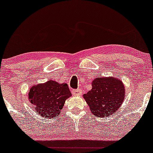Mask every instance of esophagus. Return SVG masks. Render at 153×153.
Wrapping results in <instances>:
<instances>
[{
  "mask_svg": "<svg viewBox=\"0 0 153 153\" xmlns=\"http://www.w3.org/2000/svg\"><path fill=\"white\" fill-rule=\"evenodd\" d=\"M72 95H74L75 96H78V95H81V94H82V91L79 89H73V90L72 91Z\"/></svg>",
  "mask_w": 153,
  "mask_h": 153,
  "instance_id": "1",
  "label": "esophagus"
}]
</instances>
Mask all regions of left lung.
<instances>
[{
    "label": "left lung",
    "mask_w": 153,
    "mask_h": 153,
    "mask_svg": "<svg viewBox=\"0 0 153 153\" xmlns=\"http://www.w3.org/2000/svg\"><path fill=\"white\" fill-rule=\"evenodd\" d=\"M83 97L95 116L105 118L121 107L124 101L125 86L118 78H96L92 81V89Z\"/></svg>",
    "instance_id": "obj_1"
}]
</instances>
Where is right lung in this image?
Returning <instances> with one entry per match:
<instances>
[{"label": "right lung", "instance_id": "right-lung-1", "mask_svg": "<svg viewBox=\"0 0 153 153\" xmlns=\"http://www.w3.org/2000/svg\"><path fill=\"white\" fill-rule=\"evenodd\" d=\"M28 95L37 113L46 118H55L61 114L66 100L72 93L67 84L49 80L30 87Z\"/></svg>", "mask_w": 153, "mask_h": 153}]
</instances>
